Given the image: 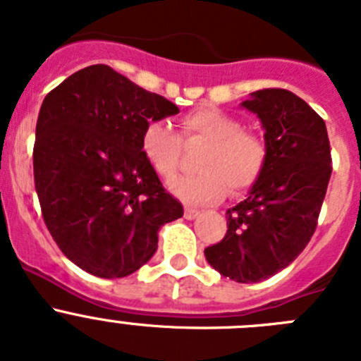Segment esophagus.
<instances>
[{
    "label": "esophagus",
    "instance_id": "34e87169",
    "mask_svg": "<svg viewBox=\"0 0 361 361\" xmlns=\"http://www.w3.org/2000/svg\"><path fill=\"white\" fill-rule=\"evenodd\" d=\"M184 216H186L188 220H193V219H197V216H199V212H197V209H193V208H186V209H184Z\"/></svg>",
    "mask_w": 361,
    "mask_h": 361
}]
</instances>
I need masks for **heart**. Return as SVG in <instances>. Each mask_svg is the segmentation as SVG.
<instances>
[{"instance_id": "b5f03b06", "label": "heart", "mask_w": 361, "mask_h": 361, "mask_svg": "<svg viewBox=\"0 0 361 361\" xmlns=\"http://www.w3.org/2000/svg\"><path fill=\"white\" fill-rule=\"evenodd\" d=\"M184 142L202 141L208 148L200 155V173L170 183L173 195L186 204H208L226 195V188L240 193L257 183L267 161L266 142L242 130L237 117L216 108H197L180 121V137L164 123L149 121L141 135V149L153 171L162 178L177 173Z\"/></svg>"}]
</instances>
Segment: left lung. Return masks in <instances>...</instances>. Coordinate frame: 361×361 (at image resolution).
Instances as JSON below:
<instances>
[{
    "mask_svg": "<svg viewBox=\"0 0 361 361\" xmlns=\"http://www.w3.org/2000/svg\"><path fill=\"white\" fill-rule=\"evenodd\" d=\"M242 106L266 130V168L247 199L226 212L224 238L204 255L222 276L253 283L288 267L309 244L333 166L324 119L304 99L266 88Z\"/></svg>",
    "mask_w": 361,
    "mask_h": 361,
    "instance_id": "8db88e82",
    "label": "left lung"
}]
</instances>
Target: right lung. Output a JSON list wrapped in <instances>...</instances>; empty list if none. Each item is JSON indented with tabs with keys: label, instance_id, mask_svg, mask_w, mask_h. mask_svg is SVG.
<instances>
[{
	"label": "right lung",
	"instance_id": "obj_1",
	"mask_svg": "<svg viewBox=\"0 0 361 361\" xmlns=\"http://www.w3.org/2000/svg\"><path fill=\"white\" fill-rule=\"evenodd\" d=\"M178 114L106 65L56 86L41 104L34 183L50 235L90 275L123 279L157 251L159 229L183 216L142 155L146 123Z\"/></svg>",
	"mask_w": 361,
	"mask_h": 361
}]
</instances>
